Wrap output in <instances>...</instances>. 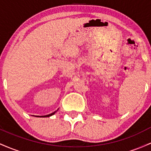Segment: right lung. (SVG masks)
I'll return each instance as SVG.
<instances>
[{"mask_svg":"<svg viewBox=\"0 0 151 151\" xmlns=\"http://www.w3.org/2000/svg\"><path fill=\"white\" fill-rule=\"evenodd\" d=\"M55 112H56V111L53 112V113H52V114H48V115H46V116H41L40 117H49V116H51L52 115H53V114H55Z\"/></svg>","mask_w":151,"mask_h":151,"instance_id":"add662e5","label":"right lung"}]
</instances>
